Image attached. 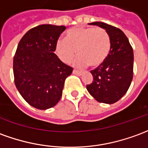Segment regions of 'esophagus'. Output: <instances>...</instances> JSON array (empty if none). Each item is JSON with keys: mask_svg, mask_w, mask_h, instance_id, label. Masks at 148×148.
Here are the masks:
<instances>
[{"mask_svg": "<svg viewBox=\"0 0 148 148\" xmlns=\"http://www.w3.org/2000/svg\"><path fill=\"white\" fill-rule=\"evenodd\" d=\"M73 74H77V75H81V74H82V72L80 71H77V70H74V71H73Z\"/></svg>", "mask_w": 148, "mask_h": 148, "instance_id": "esophagus-1", "label": "esophagus"}]
</instances>
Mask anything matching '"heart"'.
Here are the masks:
<instances>
[{
  "instance_id": "obj_1",
  "label": "heart",
  "mask_w": 148,
  "mask_h": 148,
  "mask_svg": "<svg viewBox=\"0 0 148 148\" xmlns=\"http://www.w3.org/2000/svg\"><path fill=\"white\" fill-rule=\"evenodd\" d=\"M111 42L110 35L103 28L76 27L67 31L65 40L59 39L54 52L64 63H69L76 55L77 66H100L109 55Z\"/></svg>"
}]
</instances>
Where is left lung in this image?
I'll list each match as a JSON object with an SVG mask.
<instances>
[{
    "label": "left lung",
    "instance_id": "obj_1",
    "mask_svg": "<svg viewBox=\"0 0 148 148\" xmlns=\"http://www.w3.org/2000/svg\"><path fill=\"white\" fill-rule=\"evenodd\" d=\"M90 25L103 28L110 35L111 47L103 64L90 71L93 82L88 92L99 103H116L124 95L133 78L134 53L128 38L119 28L95 21Z\"/></svg>",
    "mask_w": 148,
    "mask_h": 148
}]
</instances>
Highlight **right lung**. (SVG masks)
Instances as JSON below:
<instances>
[{
	"mask_svg": "<svg viewBox=\"0 0 148 148\" xmlns=\"http://www.w3.org/2000/svg\"><path fill=\"white\" fill-rule=\"evenodd\" d=\"M64 25H40L24 35L13 58L16 89L30 106L39 110L54 106L62 95L65 80L73 68L54 53Z\"/></svg>",
	"mask_w": 148,
	"mask_h": 148,
	"instance_id": "add662e5",
	"label": "right lung"
}]
</instances>
